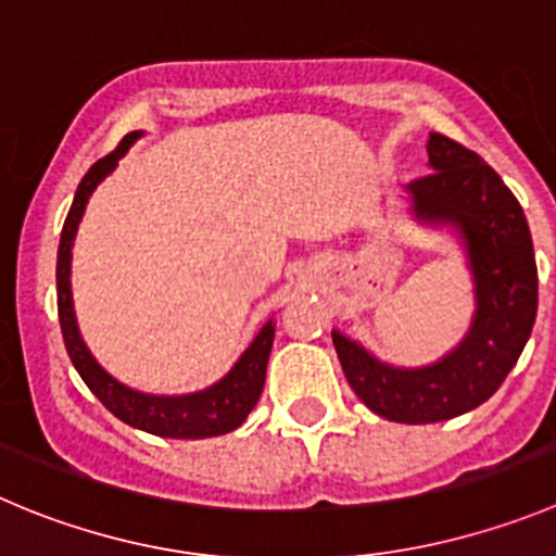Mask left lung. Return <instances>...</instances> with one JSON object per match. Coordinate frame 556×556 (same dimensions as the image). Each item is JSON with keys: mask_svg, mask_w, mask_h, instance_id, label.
I'll list each match as a JSON object with an SVG mask.
<instances>
[{"mask_svg": "<svg viewBox=\"0 0 556 556\" xmlns=\"http://www.w3.org/2000/svg\"><path fill=\"white\" fill-rule=\"evenodd\" d=\"M428 164L430 173L408 184L414 214L450 222L464 236L477 293L469 334L442 362L401 370L331 331L359 401L378 417L406 425L442 422L489 401L521 356L538 313L535 249L513 191L475 150L444 134H430Z\"/></svg>", "mask_w": 556, "mask_h": 556, "instance_id": "obj_1", "label": "left lung"}]
</instances>
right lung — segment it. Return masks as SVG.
Wrapping results in <instances>:
<instances>
[{"label": "right lung", "mask_w": 556, "mask_h": 556, "mask_svg": "<svg viewBox=\"0 0 556 556\" xmlns=\"http://www.w3.org/2000/svg\"><path fill=\"white\" fill-rule=\"evenodd\" d=\"M139 134H128L123 142L96 161L90 173L81 178L79 189H76L74 205L67 211V219L62 225L60 236V252H56V313H60V329L62 340L74 367L79 370L81 381L92 389V395L109 408L117 419L139 430H148L153 435H164V439H207V435H222L236 430L254 403L261 401L263 383H266V365L268 354H271L274 342V326L266 324L261 334L254 337V342L243 351L238 365L214 383L205 392H194V395L180 397H164V395H142L134 389L123 387L121 381H114L101 365L90 356L87 345L81 342L79 326H76L74 315V299H71V247H74L76 227H79L85 205L90 200L92 189L117 167V161L126 155L131 142Z\"/></svg>", "instance_id": "add662e5"}]
</instances>
